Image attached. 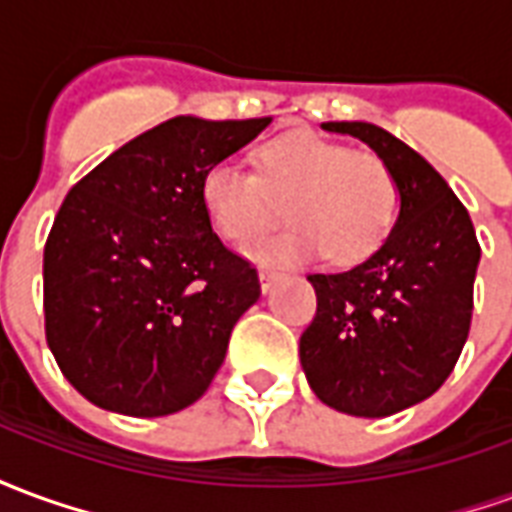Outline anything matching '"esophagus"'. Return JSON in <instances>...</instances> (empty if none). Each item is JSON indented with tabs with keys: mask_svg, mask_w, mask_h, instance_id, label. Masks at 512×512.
<instances>
[{
	"mask_svg": "<svg viewBox=\"0 0 512 512\" xmlns=\"http://www.w3.org/2000/svg\"><path fill=\"white\" fill-rule=\"evenodd\" d=\"M257 277H260V290H263V293H268V290L274 288V282L279 279V271H271V268H260V274H257Z\"/></svg>",
	"mask_w": 512,
	"mask_h": 512,
	"instance_id": "34e87169",
	"label": "esophagus"
}]
</instances>
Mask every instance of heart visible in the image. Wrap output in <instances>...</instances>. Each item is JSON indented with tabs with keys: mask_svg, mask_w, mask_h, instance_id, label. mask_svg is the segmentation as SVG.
<instances>
[{
	"mask_svg": "<svg viewBox=\"0 0 512 512\" xmlns=\"http://www.w3.org/2000/svg\"><path fill=\"white\" fill-rule=\"evenodd\" d=\"M200 205L216 233L244 244L279 219L288 205L293 227L246 249L260 263H307L329 252L351 266L376 255L400 211L395 172L376 153H359L318 134L296 131L268 142L260 175L238 158H219L202 172Z\"/></svg>",
	"mask_w": 512,
	"mask_h": 512,
	"instance_id": "b5f03b06",
	"label": "heart"
}]
</instances>
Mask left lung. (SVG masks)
I'll return each mask as SVG.
<instances>
[{"mask_svg": "<svg viewBox=\"0 0 512 512\" xmlns=\"http://www.w3.org/2000/svg\"><path fill=\"white\" fill-rule=\"evenodd\" d=\"M384 158L400 213L376 255L340 274H310L315 318L299 340L304 376L326 406L389 417L439 389L474 310L480 244L463 202L417 150L373 123H323Z\"/></svg>", "mask_w": 512, "mask_h": 512, "instance_id": "obj_1", "label": "left lung"}]
</instances>
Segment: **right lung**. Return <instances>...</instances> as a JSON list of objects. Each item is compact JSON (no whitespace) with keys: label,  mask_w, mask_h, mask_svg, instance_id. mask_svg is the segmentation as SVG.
Masks as SVG:
<instances>
[{"label":"right lung","mask_w":512,"mask_h":512,"mask_svg":"<svg viewBox=\"0 0 512 512\" xmlns=\"http://www.w3.org/2000/svg\"><path fill=\"white\" fill-rule=\"evenodd\" d=\"M268 123L172 117L62 200L43 249L46 343L90 403L164 417L211 386L260 279L211 230L200 180Z\"/></svg>","instance_id":"obj_1"}]
</instances>
